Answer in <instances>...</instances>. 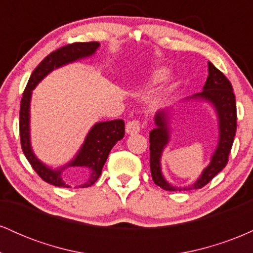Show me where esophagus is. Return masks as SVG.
<instances>
[{
    "label": "esophagus",
    "mask_w": 253,
    "mask_h": 253,
    "mask_svg": "<svg viewBox=\"0 0 253 253\" xmlns=\"http://www.w3.org/2000/svg\"><path fill=\"white\" fill-rule=\"evenodd\" d=\"M140 132V123L138 120H132L126 125V133L127 134H136Z\"/></svg>",
    "instance_id": "1"
}]
</instances>
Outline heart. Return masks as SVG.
I'll return each instance as SVG.
<instances>
[{
  "instance_id": "1",
  "label": "heart",
  "mask_w": 253,
  "mask_h": 253,
  "mask_svg": "<svg viewBox=\"0 0 253 253\" xmlns=\"http://www.w3.org/2000/svg\"><path fill=\"white\" fill-rule=\"evenodd\" d=\"M170 76V70L168 68H159L157 70H153L150 74L149 78H147L146 85L147 86H152L156 85V84L163 82V81L167 80L168 77Z\"/></svg>"
}]
</instances>
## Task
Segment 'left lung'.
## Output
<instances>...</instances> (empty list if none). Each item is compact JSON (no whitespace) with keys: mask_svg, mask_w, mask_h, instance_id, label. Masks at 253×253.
Here are the masks:
<instances>
[{"mask_svg":"<svg viewBox=\"0 0 253 253\" xmlns=\"http://www.w3.org/2000/svg\"><path fill=\"white\" fill-rule=\"evenodd\" d=\"M188 102H206L213 108L217 121V143L210 158V163L203 168L201 175L195 182L185 187L171 184L162 171V156L170 143L175 109L172 106L157 110L153 118L156 127L150 132V167L153 182L164 190H193L205 187L226 167L236 135L237 107L233 88L225 75L211 62H208V77L202 91L182 101V103Z\"/></svg>","mask_w":253,"mask_h":253,"instance_id":"obj_1","label":"left lung"}]
</instances>
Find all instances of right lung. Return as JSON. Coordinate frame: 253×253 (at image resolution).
I'll return each instance as SVG.
<instances>
[{
	"instance_id": "add662e5",
	"label": "right lung",
	"mask_w": 253,
	"mask_h": 253,
	"mask_svg": "<svg viewBox=\"0 0 253 253\" xmlns=\"http://www.w3.org/2000/svg\"><path fill=\"white\" fill-rule=\"evenodd\" d=\"M98 47L100 42H74L53 51L37 66L36 70L31 75L24 91L21 107H20V138H21L22 151L38 175L45 182L56 187L71 188V185L63 179V172L68 168H81L85 172V179L80 185H77V188H88L94 184L102 172V168L108 158L110 150L125 135V123L121 119L94 124L74 158L68 163L57 168L40 161L32 147L31 101L33 90L52 71L68 64L92 57Z\"/></svg>"
}]
</instances>
